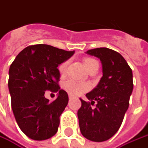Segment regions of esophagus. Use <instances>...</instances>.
<instances>
[{"instance_id":"obj_1","label":"esophagus","mask_w":148,"mask_h":148,"mask_svg":"<svg viewBox=\"0 0 148 148\" xmlns=\"http://www.w3.org/2000/svg\"><path fill=\"white\" fill-rule=\"evenodd\" d=\"M73 97H74L73 95H69V99H73Z\"/></svg>"}]
</instances>
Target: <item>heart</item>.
<instances>
[{
	"label": "heart",
	"instance_id": "heart-1",
	"mask_svg": "<svg viewBox=\"0 0 148 148\" xmlns=\"http://www.w3.org/2000/svg\"><path fill=\"white\" fill-rule=\"evenodd\" d=\"M83 63H84V65L85 67V69L88 70V72L90 71L93 68L99 66L97 61L92 58H84L83 60ZM67 66H68V61H64V62L61 63L58 67V73L61 76H64L65 74ZM63 88L70 95H80L84 93L87 92L88 90H90L91 88V85L88 82L69 79V80H67L64 83Z\"/></svg>",
	"mask_w": 148,
	"mask_h": 148
}]
</instances>
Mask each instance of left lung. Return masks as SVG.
<instances>
[{
    "mask_svg": "<svg viewBox=\"0 0 148 148\" xmlns=\"http://www.w3.org/2000/svg\"><path fill=\"white\" fill-rule=\"evenodd\" d=\"M86 53L100 58L103 76L96 88L86 94L90 101L80 99L79 125L85 138L100 143L112 137L123 121L133 90L132 71L116 51L98 48ZM95 102L96 106L92 108Z\"/></svg>",
    "mask_w": 148,
    "mask_h": 148,
    "instance_id": "obj_1",
    "label": "left lung"
}]
</instances>
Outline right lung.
<instances>
[{
    "instance_id": "right-lung-1",
    "label": "right lung",
    "mask_w": 148,
    "mask_h": 148,
    "mask_svg": "<svg viewBox=\"0 0 148 148\" xmlns=\"http://www.w3.org/2000/svg\"><path fill=\"white\" fill-rule=\"evenodd\" d=\"M74 53L47 44L31 45L16 57L9 69L8 88L14 116L22 132L42 141L56 134L59 116L68 105L67 92L58 85V66ZM46 90L59 93L50 102Z\"/></svg>"
}]
</instances>
